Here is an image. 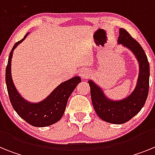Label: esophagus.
<instances>
[{
  "mask_svg": "<svg viewBox=\"0 0 155 155\" xmlns=\"http://www.w3.org/2000/svg\"><path fill=\"white\" fill-rule=\"evenodd\" d=\"M79 75L82 79H87L90 76V72L87 70H82L79 72Z\"/></svg>",
  "mask_w": 155,
  "mask_h": 155,
  "instance_id": "esophagus-1",
  "label": "esophagus"
}]
</instances>
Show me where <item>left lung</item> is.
<instances>
[{"mask_svg":"<svg viewBox=\"0 0 155 155\" xmlns=\"http://www.w3.org/2000/svg\"><path fill=\"white\" fill-rule=\"evenodd\" d=\"M118 42L129 48L139 61L140 73L137 84L127 98L112 101L105 96L103 91L92 81H89L91 98L94 109L99 118L114 124H122L136 116L141 110L148 95L150 66L144 50L139 42L124 28H120Z\"/></svg>","mask_w":155,"mask_h":155,"instance_id":"8db88e82","label":"left lung"}]
</instances>
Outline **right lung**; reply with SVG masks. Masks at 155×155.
<instances>
[{
	"instance_id": "1",
	"label": "right lung",
	"mask_w": 155,
	"mask_h": 155,
	"mask_svg": "<svg viewBox=\"0 0 155 155\" xmlns=\"http://www.w3.org/2000/svg\"><path fill=\"white\" fill-rule=\"evenodd\" d=\"M28 34L25 35L21 40L14 45L10 53L5 74L7 89L11 103L20 117L33 127H47L61 120L65 111L68 98L77 85L81 82V78L74 77L61 83L46 99L39 103H30L25 101L18 94L14 85L11 74V64L14 50L25 39Z\"/></svg>"
}]
</instances>
